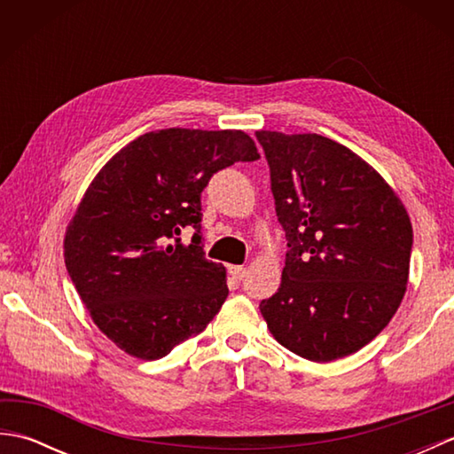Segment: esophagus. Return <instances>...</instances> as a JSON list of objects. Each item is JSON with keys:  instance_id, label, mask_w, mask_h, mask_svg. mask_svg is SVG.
I'll list each match as a JSON object with an SVG mask.
<instances>
[{"instance_id": "esophagus-1", "label": "esophagus", "mask_w": 454, "mask_h": 454, "mask_svg": "<svg viewBox=\"0 0 454 454\" xmlns=\"http://www.w3.org/2000/svg\"><path fill=\"white\" fill-rule=\"evenodd\" d=\"M228 273L232 275L236 281H242V278L246 277V267H242V265H230L228 267Z\"/></svg>"}]
</instances>
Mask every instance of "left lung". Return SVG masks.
Segmentation results:
<instances>
[{"label": "left lung", "mask_w": 454, "mask_h": 454, "mask_svg": "<svg viewBox=\"0 0 454 454\" xmlns=\"http://www.w3.org/2000/svg\"><path fill=\"white\" fill-rule=\"evenodd\" d=\"M255 137L288 242L281 286L259 310L288 351L316 363L341 359L398 310L413 244L408 212L343 144L320 134Z\"/></svg>", "instance_id": "8db88e82"}]
</instances>
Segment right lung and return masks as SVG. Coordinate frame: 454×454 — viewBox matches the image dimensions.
Here are the masks:
<instances>
[{"label":"right lung","mask_w":454,"mask_h":454,"mask_svg":"<svg viewBox=\"0 0 454 454\" xmlns=\"http://www.w3.org/2000/svg\"><path fill=\"white\" fill-rule=\"evenodd\" d=\"M255 160L242 130L166 129L132 140L93 179L67 226L66 269L122 351L161 359L218 314L226 271L205 257L200 195L216 171Z\"/></svg>","instance_id":"obj_1"}]
</instances>
